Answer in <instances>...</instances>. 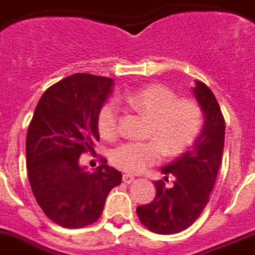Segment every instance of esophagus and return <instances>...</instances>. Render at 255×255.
Masks as SVG:
<instances>
[{
	"instance_id": "esophagus-1",
	"label": "esophagus",
	"mask_w": 255,
	"mask_h": 255,
	"mask_svg": "<svg viewBox=\"0 0 255 255\" xmlns=\"http://www.w3.org/2000/svg\"><path fill=\"white\" fill-rule=\"evenodd\" d=\"M134 181V177L130 176V174H123V182L125 183H132Z\"/></svg>"
}]
</instances>
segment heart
I'll return each instance as SVG.
<instances>
[{
  "mask_svg": "<svg viewBox=\"0 0 255 255\" xmlns=\"http://www.w3.org/2000/svg\"><path fill=\"white\" fill-rule=\"evenodd\" d=\"M125 101L151 121L147 136L150 142H125L110 154L113 165L127 173H141L156 164L164 152L168 156L182 154L196 140L203 125V113L196 101L177 99L164 86H149L127 95ZM119 106L109 100L101 106L97 127L104 138L118 133Z\"/></svg>",
  "mask_w": 255,
  "mask_h": 255,
  "instance_id": "obj_1",
  "label": "heart"
}]
</instances>
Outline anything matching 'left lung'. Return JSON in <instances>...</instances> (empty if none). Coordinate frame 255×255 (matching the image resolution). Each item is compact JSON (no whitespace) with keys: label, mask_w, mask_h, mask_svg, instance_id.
<instances>
[{"label":"left lung","mask_w":255,"mask_h":255,"mask_svg":"<svg viewBox=\"0 0 255 255\" xmlns=\"http://www.w3.org/2000/svg\"><path fill=\"white\" fill-rule=\"evenodd\" d=\"M192 94L200 106L204 123L189 151L161 168L167 187L155 181L156 195L146 205L137 207V216L150 231L160 235L181 232L198 220L207 207L216 183L225 146V119L216 96L203 82L195 81Z\"/></svg>","instance_id":"obj_1"}]
</instances>
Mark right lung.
<instances>
[{
	"instance_id": "right-lung-1",
	"label": "right lung",
	"mask_w": 255,
	"mask_h": 255,
	"mask_svg": "<svg viewBox=\"0 0 255 255\" xmlns=\"http://www.w3.org/2000/svg\"><path fill=\"white\" fill-rule=\"evenodd\" d=\"M113 79L77 73L42 95L26 133V168L35 200L46 216L65 229L95 223L122 173L103 164L94 173L79 163L100 140L97 117Z\"/></svg>"
}]
</instances>
